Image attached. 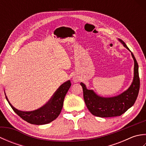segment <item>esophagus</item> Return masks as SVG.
I'll return each instance as SVG.
<instances>
[{"label":"esophagus","instance_id":"34e87169","mask_svg":"<svg viewBox=\"0 0 146 146\" xmlns=\"http://www.w3.org/2000/svg\"><path fill=\"white\" fill-rule=\"evenodd\" d=\"M73 81L74 82H78V79H77V78H73Z\"/></svg>","mask_w":146,"mask_h":146}]
</instances>
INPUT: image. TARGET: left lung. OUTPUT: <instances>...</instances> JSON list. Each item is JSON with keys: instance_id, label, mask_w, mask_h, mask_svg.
I'll use <instances>...</instances> for the list:
<instances>
[{"instance_id": "1", "label": "left lung", "mask_w": 146, "mask_h": 146, "mask_svg": "<svg viewBox=\"0 0 146 146\" xmlns=\"http://www.w3.org/2000/svg\"><path fill=\"white\" fill-rule=\"evenodd\" d=\"M119 40L122 43L124 47L130 51L122 40L120 39ZM131 54L134 61V79L130 87L120 95L110 98L100 97L92 90L86 88L84 83H80L83 88V98L85 104L89 111L94 115L100 117L120 116L134 104L139 94L140 79L139 76L137 62L132 52Z\"/></svg>"}]
</instances>
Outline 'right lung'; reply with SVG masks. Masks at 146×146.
<instances>
[{"instance_id": "1", "label": "right lung", "mask_w": 146, "mask_h": 146, "mask_svg": "<svg viewBox=\"0 0 146 146\" xmlns=\"http://www.w3.org/2000/svg\"><path fill=\"white\" fill-rule=\"evenodd\" d=\"M71 85L70 80L64 83L55 92L47 104L38 109L31 111H24L16 109L9 102L5 93V95L12 110L23 120L31 124L44 125L53 121L60 114L64 97Z\"/></svg>"}]
</instances>
